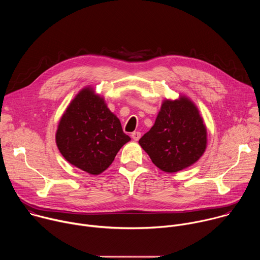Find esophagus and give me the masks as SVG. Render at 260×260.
Wrapping results in <instances>:
<instances>
[{"label":"esophagus","instance_id":"esophagus-1","mask_svg":"<svg viewBox=\"0 0 260 260\" xmlns=\"http://www.w3.org/2000/svg\"><path fill=\"white\" fill-rule=\"evenodd\" d=\"M132 138H133V140H135V141H139L140 140V138H141V133L140 132H134V133H132Z\"/></svg>","mask_w":260,"mask_h":260}]
</instances>
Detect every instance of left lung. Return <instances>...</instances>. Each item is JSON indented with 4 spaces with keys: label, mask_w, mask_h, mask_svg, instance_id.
<instances>
[{
    "label": "left lung",
    "mask_w": 260,
    "mask_h": 260,
    "mask_svg": "<svg viewBox=\"0 0 260 260\" xmlns=\"http://www.w3.org/2000/svg\"><path fill=\"white\" fill-rule=\"evenodd\" d=\"M139 144L161 171L176 173L197 162L207 148V128L187 96L165 100L153 126Z\"/></svg>",
    "instance_id": "left-lung-1"
}]
</instances>
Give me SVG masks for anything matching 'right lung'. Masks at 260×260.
<instances>
[{"label":"right lung","mask_w":260,"mask_h":260,"mask_svg":"<svg viewBox=\"0 0 260 260\" xmlns=\"http://www.w3.org/2000/svg\"><path fill=\"white\" fill-rule=\"evenodd\" d=\"M129 140L105 99L90 86L72 100L55 134L57 148L64 159L90 175L107 170Z\"/></svg>","instance_id":"obj_1"}]
</instances>
